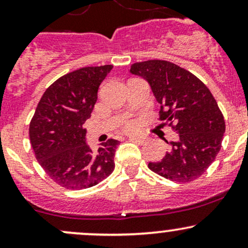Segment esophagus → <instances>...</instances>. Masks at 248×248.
Segmentation results:
<instances>
[{"instance_id":"1","label":"esophagus","mask_w":248,"mask_h":248,"mask_svg":"<svg viewBox=\"0 0 248 248\" xmlns=\"http://www.w3.org/2000/svg\"><path fill=\"white\" fill-rule=\"evenodd\" d=\"M129 140L136 142V143H139V144H143V143H146L147 139L144 138V136H130Z\"/></svg>"}]
</instances>
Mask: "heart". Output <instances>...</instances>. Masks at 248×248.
<instances>
[{
	"label": "heart",
	"mask_w": 248,
	"mask_h": 248,
	"mask_svg": "<svg viewBox=\"0 0 248 248\" xmlns=\"http://www.w3.org/2000/svg\"><path fill=\"white\" fill-rule=\"evenodd\" d=\"M136 126H138V124H136L135 121L129 120V121H127L126 124H124V128L127 130V132H132V130L135 129Z\"/></svg>",
	"instance_id": "heart-1"
}]
</instances>
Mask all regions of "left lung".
<instances>
[{
  "instance_id": "1",
  "label": "left lung",
  "mask_w": 248,
  "mask_h": 248,
  "mask_svg": "<svg viewBox=\"0 0 248 248\" xmlns=\"http://www.w3.org/2000/svg\"><path fill=\"white\" fill-rule=\"evenodd\" d=\"M130 73L149 82L161 105L158 120L178 134L177 141L163 138L170 150L148 168L178 183L201 177L216 160L225 133L224 115L212 93L195 75L168 61L134 62Z\"/></svg>"
}]
</instances>
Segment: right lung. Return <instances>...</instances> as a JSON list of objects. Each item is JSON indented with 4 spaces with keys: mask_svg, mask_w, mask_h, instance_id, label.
I'll return each mask as SVG.
<instances>
[{
    "mask_svg": "<svg viewBox=\"0 0 248 248\" xmlns=\"http://www.w3.org/2000/svg\"><path fill=\"white\" fill-rule=\"evenodd\" d=\"M113 65L88 66L61 77L42 95L30 121L33 153L49 177L71 190L94 186L113 172L119 142L109 139L93 150L85 142L98 90Z\"/></svg>",
    "mask_w": 248,
    "mask_h": 248,
    "instance_id": "add662e5",
    "label": "right lung"
}]
</instances>
